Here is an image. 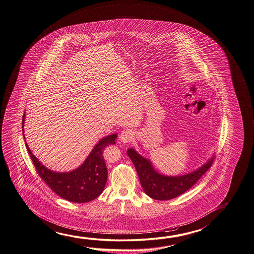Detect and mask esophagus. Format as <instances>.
Wrapping results in <instances>:
<instances>
[{
	"instance_id": "1",
	"label": "esophagus",
	"mask_w": 254,
	"mask_h": 254,
	"mask_svg": "<svg viewBox=\"0 0 254 254\" xmlns=\"http://www.w3.org/2000/svg\"><path fill=\"white\" fill-rule=\"evenodd\" d=\"M134 133L131 129H124L121 132L119 138H120L121 142L123 143H128V142H131V140L133 139Z\"/></svg>"
}]
</instances>
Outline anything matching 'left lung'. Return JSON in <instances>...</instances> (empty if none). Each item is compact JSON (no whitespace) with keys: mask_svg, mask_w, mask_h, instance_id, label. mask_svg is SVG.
Here are the masks:
<instances>
[{"mask_svg":"<svg viewBox=\"0 0 254 254\" xmlns=\"http://www.w3.org/2000/svg\"><path fill=\"white\" fill-rule=\"evenodd\" d=\"M127 154L135 166L144 191L150 198L158 200H167L185 193L211 167L214 162L212 157L208 163L188 175L166 176L154 170L150 161L138 155L133 148H129Z\"/></svg>","mask_w":254,"mask_h":254,"instance_id":"1","label":"left lung"}]
</instances>
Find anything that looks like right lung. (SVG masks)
<instances>
[{"instance_id": "1", "label": "right lung", "mask_w": 254, "mask_h": 254, "mask_svg": "<svg viewBox=\"0 0 254 254\" xmlns=\"http://www.w3.org/2000/svg\"><path fill=\"white\" fill-rule=\"evenodd\" d=\"M24 121L25 115L22 117L23 131ZM116 133L102 138L83 164L69 173H56L47 169L33 155L27 142L26 147L38 176L51 190L66 200L84 203L97 198L104 190L108 174L103 152L107 146L116 144Z\"/></svg>"}]
</instances>
